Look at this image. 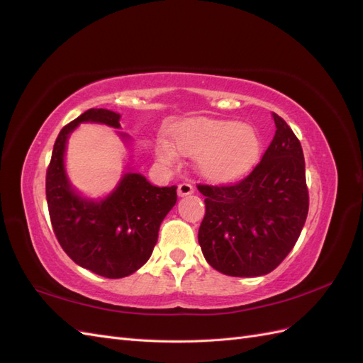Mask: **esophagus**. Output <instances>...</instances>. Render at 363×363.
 Masks as SVG:
<instances>
[{
  "label": "esophagus",
  "instance_id": "34e87169",
  "mask_svg": "<svg viewBox=\"0 0 363 363\" xmlns=\"http://www.w3.org/2000/svg\"><path fill=\"white\" fill-rule=\"evenodd\" d=\"M180 196H186V195H191L194 192V186L191 183H180L179 184V189H177Z\"/></svg>",
  "mask_w": 363,
  "mask_h": 363
}]
</instances>
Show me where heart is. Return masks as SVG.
I'll return each mask as SVG.
<instances>
[{"label": "heart", "mask_w": 363, "mask_h": 363, "mask_svg": "<svg viewBox=\"0 0 363 363\" xmlns=\"http://www.w3.org/2000/svg\"><path fill=\"white\" fill-rule=\"evenodd\" d=\"M171 142L156 147L159 160L168 167L179 164V152L199 157V169L213 182L232 180L252 167L260 152L257 131L247 124L212 118H189L171 130Z\"/></svg>", "instance_id": "obj_1"}]
</instances>
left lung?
Masks as SVG:
<instances>
[{"instance_id": "left-lung-1", "label": "left lung", "mask_w": 363, "mask_h": 363, "mask_svg": "<svg viewBox=\"0 0 363 363\" xmlns=\"http://www.w3.org/2000/svg\"><path fill=\"white\" fill-rule=\"evenodd\" d=\"M269 147L251 172L233 184H199L206 215L199 242L208 265L232 277L276 269L298 240L309 212L298 138L277 113Z\"/></svg>"}]
</instances>
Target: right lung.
Masks as SVG:
<instances>
[{
	"label": "right lung",
	"mask_w": 363,
	"mask_h": 363,
	"mask_svg": "<svg viewBox=\"0 0 363 363\" xmlns=\"http://www.w3.org/2000/svg\"><path fill=\"white\" fill-rule=\"evenodd\" d=\"M119 118L107 108H89L65 125L54 142L45 183L51 225L60 247L77 265L107 279L127 277L144 265L163 218L177 201V186L157 188L136 172H127L101 201L82 199L71 189L63 167L71 131L80 123L119 128Z\"/></svg>",
	"instance_id": "1"
}]
</instances>
